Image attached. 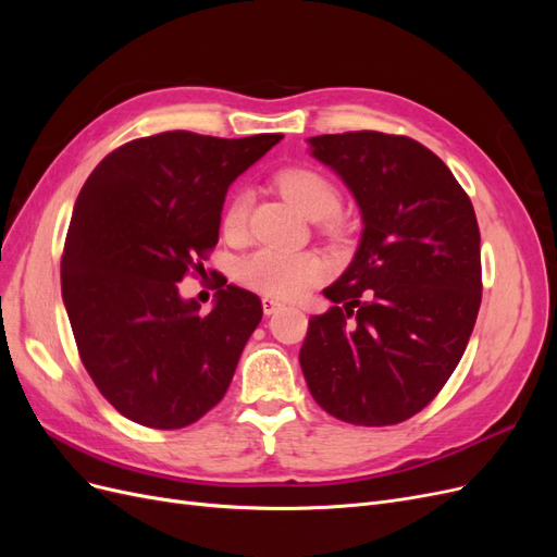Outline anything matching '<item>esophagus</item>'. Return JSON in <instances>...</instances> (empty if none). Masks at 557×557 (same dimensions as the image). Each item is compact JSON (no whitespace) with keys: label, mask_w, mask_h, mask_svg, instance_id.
<instances>
[{"label":"esophagus","mask_w":557,"mask_h":557,"mask_svg":"<svg viewBox=\"0 0 557 557\" xmlns=\"http://www.w3.org/2000/svg\"><path fill=\"white\" fill-rule=\"evenodd\" d=\"M281 307H283V305H281L278 299L269 297V295H264V297H262V311H264V315H272V313H276Z\"/></svg>","instance_id":"obj_1"}]
</instances>
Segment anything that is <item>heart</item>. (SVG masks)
<instances>
[{
  "label": "heart",
  "instance_id": "1",
  "mask_svg": "<svg viewBox=\"0 0 557 557\" xmlns=\"http://www.w3.org/2000/svg\"><path fill=\"white\" fill-rule=\"evenodd\" d=\"M281 193L311 221H322L325 216V230L336 232L339 223L334 221V213L342 207V193L336 183L323 172L307 164L285 166L276 174ZM248 225V197L244 193H234L223 211L221 227L230 242H237L246 234ZM323 276V264L311 252L278 248V246H260L239 262L237 278L252 290L264 295L293 299L307 293L313 283Z\"/></svg>",
  "mask_w": 557,
  "mask_h": 557
}]
</instances>
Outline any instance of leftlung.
I'll return each mask as SVG.
<instances>
[{"label": "left lung", "mask_w": 557, "mask_h": 557, "mask_svg": "<svg viewBox=\"0 0 557 557\" xmlns=\"http://www.w3.org/2000/svg\"><path fill=\"white\" fill-rule=\"evenodd\" d=\"M362 211V242L309 320L299 364L313 399L350 425L409 420L458 367L481 307V234L462 185L401 134L311 137Z\"/></svg>", "instance_id": "left-lung-1"}]
</instances>
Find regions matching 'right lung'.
<instances>
[{
	"label": "right lung",
	"instance_id": "right-lung-1",
	"mask_svg": "<svg viewBox=\"0 0 557 557\" xmlns=\"http://www.w3.org/2000/svg\"><path fill=\"white\" fill-rule=\"evenodd\" d=\"M281 139L162 132L111 150L81 188L62 299L83 367L134 423L181 430L225 397L262 301L227 285L199 313L176 283L205 272L230 183Z\"/></svg>",
	"mask_w": 557,
	"mask_h": 557
}]
</instances>
